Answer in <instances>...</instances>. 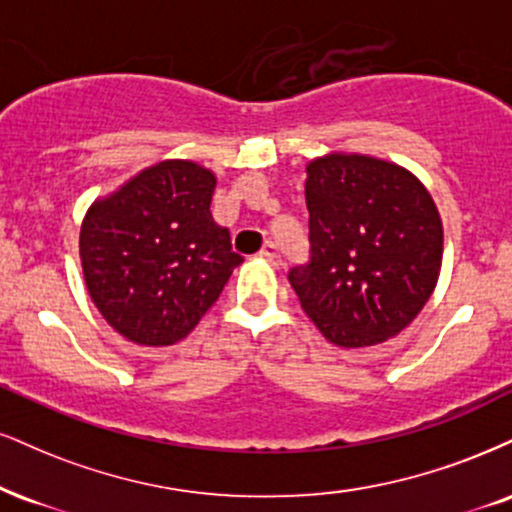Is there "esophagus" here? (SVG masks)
Masks as SVG:
<instances>
[{"label":"esophagus","instance_id":"1","mask_svg":"<svg viewBox=\"0 0 512 512\" xmlns=\"http://www.w3.org/2000/svg\"><path fill=\"white\" fill-rule=\"evenodd\" d=\"M260 257H264V260L272 262V264H281L279 245H276L274 240H267V243H264V248L260 250Z\"/></svg>","mask_w":512,"mask_h":512}]
</instances>
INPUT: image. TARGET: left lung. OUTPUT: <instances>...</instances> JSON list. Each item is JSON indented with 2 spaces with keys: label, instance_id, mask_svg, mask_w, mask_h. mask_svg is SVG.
<instances>
[{
  "label": "left lung",
  "instance_id": "obj_1",
  "mask_svg": "<svg viewBox=\"0 0 512 512\" xmlns=\"http://www.w3.org/2000/svg\"><path fill=\"white\" fill-rule=\"evenodd\" d=\"M305 171L310 262L293 267L288 281L334 346L389 341L439 281V209L420 178L386 159L331 152Z\"/></svg>",
  "mask_w": 512,
  "mask_h": 512
}]
</instances>
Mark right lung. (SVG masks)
<instances>
[{
	"label": "right lung",
	"instance_id": "1",
	"mask_svg": "<svg viewBox=\"0 0 512 512\" xmlns=\"http://www.w3.org/2000/svg\"><path fill=\"white\" fill-rule=\"evenodd\" d=\"M214 188L205 166L164 159L90 205L78 243L83 279L128 341L159 348L186 338L243 262L209 212Z\"/></svg>",
	"mask_w": 512,
	"mask_h": 512
}]
</instances>
